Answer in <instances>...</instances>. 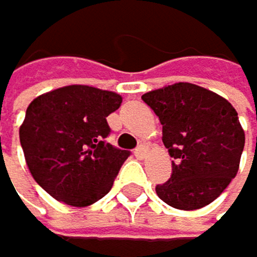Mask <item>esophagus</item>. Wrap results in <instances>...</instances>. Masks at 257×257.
<instances>
[{
    "label": "esophagus",
    "instance_id": "1",
    "mask_svg": "<svg viewBox=\"0 0 257 257\" xmlns=\"http://www.w3.org/2000/svg\"><path fill=\"white\" fill-rule=\"evenodd\" d=\"M134 154L138 158V159H143L145 156H146V146L145 145H140L138 148L134 151Z\"/></svg>",
    "mask_w": 257,
    "mask_h": 257
}]
</instances>
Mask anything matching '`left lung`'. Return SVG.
Segmentation results:
<instances>
[{
	"mask_svg": "<svg viewBox=\"0 0 257 257\" xmlns=\"http://www.w3.org/2000/svg\"><path fill=\"white\" fill-rule=\"evenodd\" d=\"M142 99L159 117L162 143L174 158L172 175L156 187L158 196L182 211L212 203L240 167L244 132L235 107L187 82L148 91Z\"/></svg>",
	"mask_w": 257,
	"mask_h": 257,
	"instance_id": "obj_1",
	"label": "left lung"
}]
</instances>
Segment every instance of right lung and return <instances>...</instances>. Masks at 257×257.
<instances>
[{
    "label": "right lung",
    "instance_id": "1",
    "mask_svg": "<svg viewBox=\"0 0 257 257\" xmlns=\"http://www.w3.org/2000/svg\"><path fill=\"white\" fill-rule=\"evenodd\" d=\"M122 96L88 85H69L29 104L19 128L25 162L35 182L54 199L85 207L112 188L130 156L106 143V117Z\"/></svg>",
    "mask_w": 257,
    "mask_h": 257
}]
</instances>
